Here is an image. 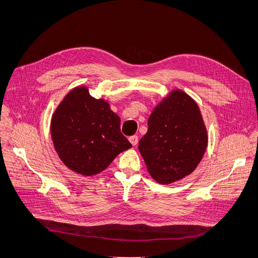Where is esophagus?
<instances>
[{"label":"esophagus","mask_w":258,"mask_h":258,"mask_svg":"<svg viewBox=\"0 0 258 258\" xmlns=\"http://www.w3.org/2000/svg\"><path fill=\"white\" fill-rule=\"evenodd\" d=\"M129 141L131 142L132 145L136 146L138 144V142H139V137L138 136H132V137L129 138Z\"/></svg>","instance_id":"34e87169"}]
</instances>
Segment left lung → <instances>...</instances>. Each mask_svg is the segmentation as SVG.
I'll list each match as a JSON object with an SVG mask.
<instances>
[{"mask_svg":"<svg viewBox=\"0 0 258 258\" xmlns=\"http://www.w3.org/2000/svg\"><path fill=\"white\" fill-rule=\"evenodd\" d=\"M147 123L139 151L153 178L170 184L190 174L208 145L207 129L197 103L185 92L173 90L155 107Z\"/></svg>","mask_w":258,"mask_h":258,"instance_id":"left-lung-1","label":"left lung"}]
</instances>
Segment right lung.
<instances>
[{
	"label": "right lung",
	"instance_id": "add662e5",
	"mask_svg": "<svg viewBox=\"0 0 258 258\" xmlns=\"http://www.w3.org/2000/svg\"><path fill=\"white\" fill-rule=\"evenodd\" d=\"M53 146L64 165L90 176L105 170L119 153L132 147L120 132V118L103 99L86 87L70 91L51 119Z\"/></svg>",
	"mask_w": 258,
	"mask_h": 258
}]
</instances>
